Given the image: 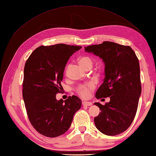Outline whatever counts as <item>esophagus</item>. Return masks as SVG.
<instances>
[{
	"instance_id": "esophagus-1",
	"label": "esophagus",
	"mask_w": 156,
	"mask_h": 156,
	"mask_svg": "<svg viewBox=\"0 0 156 156\" xmlns=\"http://www.w3.org/2000/svg\"><path fill=\"white\" fill-rule=\"evenodd\" d=\"M82 105L83 106H90L92 105L90 102H87V101H83L82 102Z\"/></svg>"
}]
</instances>
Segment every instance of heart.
Here are the masks:
<instances>
[{"label":"heart","instance_id":"1","mask_svg":"<svg viewBox=\"0 0 156 156\" xmlns=\"http://www.w3.org/2000/svg\"><path fill=\"white\" fill-rule=\"evenodd\" d=\"M79 63L83 68H84V69L89 70L93 66L94 59L92 57H90L89 55H84L79 58ZM71 64L68 63L67 66L66 67V74H67L69 73V71L71 69ZM94 88V86L93 83H87V84L79 86L77 89V93L81 97L87 98L89 97L90 91L93 90Z\"/></svg>","mask_w":156,"mask_h":156}]
</instances>
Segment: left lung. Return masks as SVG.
<instances>
[{"label":"left lung","mask_w":156,"mask_h":156,"mask_svg":"<svg viewBox=\"0 0 156 156\" xmlns=\"http://www.w3.org/2000/svg\"><path fill=\"white\" fill-rule=\"evenodd\" d=\"M85 51L99 56L105 64L104 82L98 89L97 99L110 97L94 117L97 128L107 136L120 134L130 127L137 111L142 91L139 60L129 45L111 41L89 45Z\"/></svg>","instance_id":"8db88e82"}]
</instances>
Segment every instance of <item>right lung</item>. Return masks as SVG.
I'll list each match as a JSON object with an SVG mask.
<instances>
[{
  "label": "right lung",
  "mask_w": 156,
  "mask_h": 156,
  "mask_svg": "<svg viewBox=\"0 0 156 156\" xmlns=\"http://www.w3.org/2000/svg\"><path fill=\"white\" fill-rule=\"evenodd\" d=\"M82 47L64 44L41 45L26 61L22 96L30 123L40 134L58 137L69 128L75 112L81 108L77 96L56 100L62 92L63 71L67 61Z\"/></svg>",
  "instance_id": "1"
}]
</instances>
